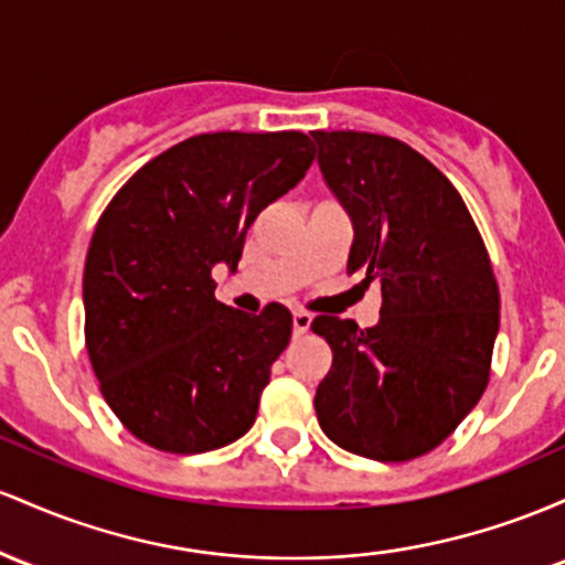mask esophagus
I'll list each match as a JSON object with an SVG mask.
<instances>
[{"mask_svg": "<svg viewBox=\"0 0 565 565\" xmlns=\"http://www.w3.org/2000/svg\"><path fill=\"white\" fill-rule=\"evenodd\" d=\"M309 326H312V315H309V312H296L294 315V333L296 335L307 333Z\"/></svg>", "mask_w": 565, "mask_h": 565, "instance_id": "1", "label": "esophagus"}]
</instances>
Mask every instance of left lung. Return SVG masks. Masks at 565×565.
<instances>
[{
	"mask_svg": "<svg viewBox=\"0 0 565 565\" xmlns=\"http://www.w3.org/2000/svg\"><path fill=\"white\" fill-rule=\"evenodd\" d=\"M317 162L352 221L350 271L382 288L373 328L315 317L333 365L315 411L335 446L408 461L478 405L499 333V288L465 200L427 157L390 136L315 130Z\"/></svg>",
	"mask_w": 565,
	"mask_h": 565,
	"instance_id": "obj_1",
	"label": "left lung"
}]
</instances>
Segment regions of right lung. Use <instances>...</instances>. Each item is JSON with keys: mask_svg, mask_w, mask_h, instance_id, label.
<instances>
[{"mask_svg": "<svg viewBox=\"0 0 565 565\" xmlns=\"http://www.w3.org/2000/svg\"><path fill=\"white\" fill-rule=\"evenodd\" d=\"M309 136L202 132L146 162L114 194L85 262V344L100 392L138 440L205 454L253 427L294 317L215 299L213 266L237 269L245 234L307 175Z\"/></svg>", "mask_w": 565, "mask_h": 565, "instance_id": "add662e5", "label": "right lung"}]
</instances>
